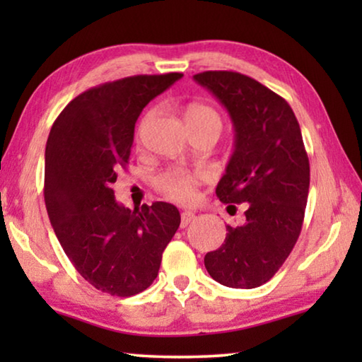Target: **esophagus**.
I'll return each mask as SVG.
<instances>
[{"instance_id":"esophagus-1","label":"esophagus","mask_w":362,"mask_h":362,"mask_svg":"<svg viewBox=\"0 0 362 362\" xmlns=\"http://www.w3.org/2000/svg\"><path fill=\"white\" fill-rule=\"evenodd\" d=\"M194 218H196L194 212H192V211H183L182 216H180V226H182V228H185V226H188L189 223H192Z\"/></svg>"}]
</instances>
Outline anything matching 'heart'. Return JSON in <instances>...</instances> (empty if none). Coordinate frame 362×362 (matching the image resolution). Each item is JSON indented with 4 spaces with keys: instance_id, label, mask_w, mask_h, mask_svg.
<instances>
[{
    "instance_id": "b5f03b06",
    "label": "heart",
    "mask_w": 362,
    "mask_h": 362,
    "mask_svg": "<svg viewBox=\"0 0 362 362\" xmlns=\"http://www.w3.org/2000/svg\"><path fill=\"white\" fill-rule=\"evenodd\" d=\"M185 121L189 129L203 127V129L217 131L218 134L222 131L220 115L212 107L204 105V103L188 105L185 110ZM201 180H203V173H199V170L168 169L156 175L155 187L168 199L180 204H188L196 198V189H198Z\"/></svg>"
}]
</instances>
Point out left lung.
I'll list each match as a JSON object with an SVG mask.
<instances>
[{"instance_id":"1","label":"left lung","mask_w":362,"mask_h":362,"mask_svg":"<svg viewBox=\"0 0 362 362\" xmlns=\"http://www.w3.org/2000/svg\"><path fill=\"white\" fill-rule=\"evenodd\" d=\"M193 78L228 110L235 126V151L217 198L247 203L246 222L226 225L223 244L206 254L204 265L220 284L254 289L276 274L302 231L310 188L302 132L289 103L254 78L238 71Z\"/></svg>"}]
</instances>
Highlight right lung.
Masks as SVG:
<instances>
[{
	"label": "right lung",
	"mask_w": 362,
	"mask_h": 362,
	"mask_svg": "<svg viewBox=\"0 0 362 362\" xmlns=\"http://www.w3.org/2000/svg\"><path fill=\"white\" fill-rule=\"evenodd\" d=\"M182 76L137 75L95 86L75 97L49 132V220L76 272L110 296L131 297L150 287L180 225L175 206L156 201L131 211L116 203L112 185L129 163L142 110Z\"/></svg>",
	"instance_id": "add662e5"
}]
</instances>
